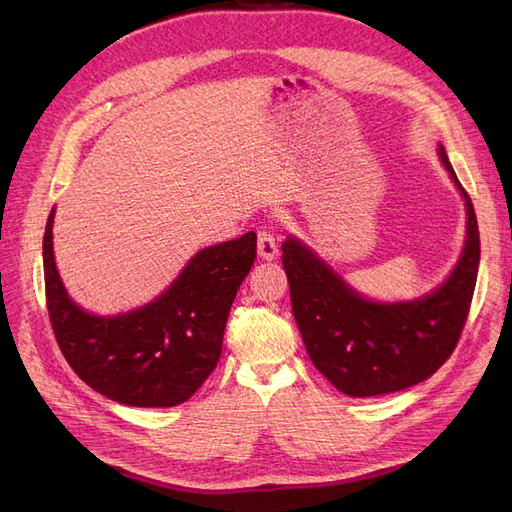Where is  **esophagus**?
<instances>
[{
    "mask_svg": "<svg viewBox=\"0 0 512 512\" xmlns=\"http://www.w3.org/2000/svg\"><path fill=\"white\" fill-rule=\"evenodd\" d=\"M258 254L265 260H273L277 256V239L271 228L258 230Z\"/></svg>",
    "mask_w": 512,
    "mask_h": 512,
    "instance_id": "34e87169",
    "label": "esophagus"
}]
</instances>
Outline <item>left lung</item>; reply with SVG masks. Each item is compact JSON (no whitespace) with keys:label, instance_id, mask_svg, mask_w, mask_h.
I'll return each mask as SVG.
<instances>
[{"label":"left lung","instance_id":"left-lung-1","mask_svg":"<svg viewBox=\"0 0 512 512\" xmlns=\"http://www.w3.org/2000/svg\"><path fill=\"white\" fill-rule=\"evenodd\" d=\"M466 200L468 239L451 277L412 303H374L348 288L297 239L282 245L292 314L320 374L350 397H374L427 380L453 354L470 314L480 239L472 200L438 149Z\"/></svg>","mask_w":512,"mask_h":512}]
</instances>
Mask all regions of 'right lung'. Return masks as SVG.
<instances>
[{
    "label": "right lung",
    "mask_w": 512,
    "mask_h": 512,
    "mask_svg": "<svg viewBox=\"0 0 512 512\" xmlns=\"http://www.w3.org/2000/svg\"><path fill=\"white\" fill-rule=\"evenodd\" d=\"M53 215L44 230V292L61 354L91 389L138 408L188 401L222 354L230 305L256 260V232L200 250L160 299L100 318L74 305L53 258Z\"/></svg>",
    "instance_id": "right-lung-1"
}]
</instances>
